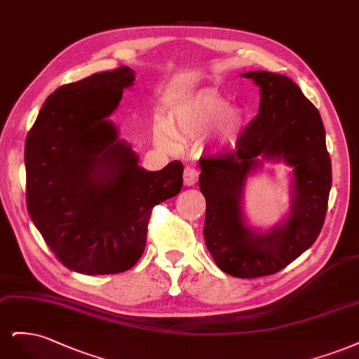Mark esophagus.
Masks as SVG:
<instances>
[{"label":"esophagus","instance_id":"obj_1","mask_svg":"<svg viewBox=\"0 0 359 359\" xmlns=\"http://www.w3.org/2000/svg\"><path fill=\"white\" fill-rule=\"evenodd\" d=\"M198 175H200L198 168H195L194 165H188L183 172L184 184H187V187H192V184H195L196 180H198Z\"/></svg>","mask_w":359,"mask_h":359}]
</instances>
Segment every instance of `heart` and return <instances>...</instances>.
I'll use <instances>...</instances> for the list:
<instances>
[{"instance_id":"obj_1","label":"heart","mask_w":359,"mask_h":359,"mask_svg":"<svg viewBox=\"0 0 359 359\" xmlns=\"http://www.w3.org/2000/svg\"><path fill=\"white\" fill-rule=\"evenodd\" d=\"M245 125V116L229 102L213 94L196 95L176 109L171 130L165 123H158L155 140L165 147H175L176 138L171 130L183 138H191L216 128L219 140L224 144H234Z\"/></svg>"}]
</instances>
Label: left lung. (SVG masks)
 <instances>
[{
	"label": "left lung",
	"instance_id": "1",
	"mask_svg": "<svg viewBox=\"0 0 359 359\" xmlns=\"http://www.w3.org/2000/svg\"><path fill=\"white\" fill-rule=\"evenodd\" d=\"M259 86V113L237 138V147L200 159V191L205 198L204 240L222 271L240 277L274 274L306 252L325 221L331 189V159L318 109L291 79L249 72ZM264 158L294 167L292 212L261 235L245 225L242 189Z\"/></svg>",
	"mask_w": 359,
	"mask_h": 359
}]
</instances>
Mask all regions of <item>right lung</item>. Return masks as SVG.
Listing matches in <instances>:
<instances>
[{"mask_svg": "<svg viewBox=\"0 0 359 359\" xmlns=\"http://www.w3.org/2000/svg\"><path fill=\"white\" fill-rule=\"evenodd\" d=\"M134 79L122 65L57 88L27 135L29 216L77 273L130 270L144 252L150 212L182 189L180 161L144 170L109 121Z\"/></svg>", "mask_w": 359, "mask_h": 359, "instance_id": "add662e5", "label": "right lung"}]
</instances>
